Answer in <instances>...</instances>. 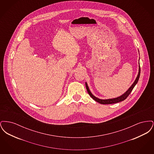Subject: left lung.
<instances>
[{
  "label": "left lung",
  "instance_id": "8db88e82",
  "mask_svg": "<svg viewBox=\"0 0 154 154\" xmlns=\"http://www.w3.org/2000/svg\"><path fill=\"white\" fill-rule=\"evenodd\" d=\"M140 75V66H139V73L138 75L136 77V79L134 81V82H133V84H132V86L129 88V89L124 94L120 96L119 97H118L116 98H114V99H106V100H103V99H98L97 97H96L95 96L93 95L92 94V93L91 92V91H89V88H88V85H87V83L85 82V85H86V88H87V92H88V94L89 95V96L94 100H95L96 102H97L99 103L100 104H113V103H117L120 102H122L123 100H125L128 96L129 95V94H131V92H132V90L133 88L134 87V86L136 85V84L137 83L139 79Z\"/></svg>",
  "mask_w": 154,
  "mask_h": 154
}]
</instances>
